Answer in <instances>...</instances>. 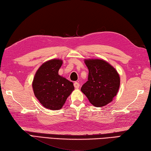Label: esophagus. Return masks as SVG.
<instances>
[{
    "mask_svg": "<svg viewBox=\"0 0 151 151\" xmlns=\"http://www.w3.org/2000/svg\"><path fill=\"white\" fill-rule=\"evenodd\" d=\"M73 86H74V87H75V88H76V89H78L79 88H80V83L77 82V81L74 82Z\"/></svg>",
    "mask_w": 151,
    "mask_h": 151,
    "instance_id": "obj_1",
    "label": "esophagus"
}]
</instances>
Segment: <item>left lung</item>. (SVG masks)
Returning a JSON list of instances; mask_svg holds the SVG:
<instances>
[{"label": "left lung", "instance_id": "1", "mask_svg": "<svg viewBox=\"0 0 151 151\" xmlns=\"http://www.w3.org/2000/svg\"><path fill=\"white\" fill-rule=\"evenodd\" d=\"M89 73L88 81L81 91L96 107L108 104L116 96L120 87L119 74L113 66L103 59H85Z\"/></svg>", "mask_w": 151, "mask_h": 151}]
</instances>
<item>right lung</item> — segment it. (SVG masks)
I'll use <instances>...</instances> for the list:
<instances>
[{"label":"right lung","instance_id":"1","mask_svg":"<svg viewBox=\"0 0 151 151\" xmlns=\"http://www.w3.org/2000/svg\"><path fill=\"white\" fill-rule=\"evenodd\" d=\"M62 63V60L58 59L46 61L39 67L33 78L34 94L47 109H61L74 90L71 81L59 75Z\"/></svg>","mask_w":151,"mask_h":151}]
</instances>
